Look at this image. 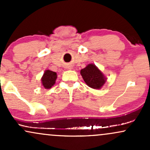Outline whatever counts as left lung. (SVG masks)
<instances>
[{
  "mask_svg": "<svg viewBox=\"0 0 150 150\" xmlns=\"http://www.w3.org/2000/svg\"><path fill=\"white\" fill-rule=\"evenodd\" d=\"M80 74L85 83L93 89H101L106 81L104 74L92 63L88 64L85 68L81 70Z\"/></svg>",
  "mask_w": 150,
  "mask_h": 150,
  "instance_id": "left-lung-1",
  "label": "left lung"
}]
</instances>
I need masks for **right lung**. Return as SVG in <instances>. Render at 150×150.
I'll list each match as a JSON object with an SVG mask.
<instances>
[{
	"label": "right lung",
	"mask_w": 150,
	"mask_h": 150,
	"mask_svg": "<svg viewBox=\"0 0 150 150\" xmlns=\"http://www.w3.org/2000/svg\"><path fill=\"white\" fill-rule=\"evenodd\" d=\"M57 78V74L51 70H47L44 72V75L42 77V85L45 89H50L52 87Z\"/></svg>",
	"instance_id": "right-lung-1"
}]
</instances>
